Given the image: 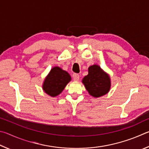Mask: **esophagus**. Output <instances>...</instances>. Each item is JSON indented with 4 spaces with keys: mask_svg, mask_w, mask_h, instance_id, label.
<instances>
[{
    "mask_svg": "<svg viewBox=\"0 0 149 149\" xmlns=\"http://www.w3.org/2000/svg\"><path fill=\"white\" fill-rule=\"evenodd\" d=\"M72 77H73V80H74V81H78V80H79V78H80V76L79 74H73L72 75Z\"/></svg>",
    "mask_w": 149,
    "mask_h": 149,
    "instance_id": "esophagus-1",
    "label": "esophagus"
}]
</instances>
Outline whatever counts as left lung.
<instances>
[{
  "mask_svg": "<svg viewBox=\"0 0 149 149\" xmlns=\"http://www.w3.org/2000/svg\"><path fill=\"white\" fill-rule=\"evenodd\" d=\"M82 82L89 94L95 98L107 94L111 87L109 74L95 64L88 67V74L83 78Z\"/></svg>",
  "mask_w": 149,
  "mask_h": 149,
  "instance_id": "8db88e82",
  "label": "left lung"
}]
</instances>
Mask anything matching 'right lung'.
I'll list each match as a JSON object with an SVG mask.
<instances>
[{"instance_id": "add662e5", "label": "right lung", "mask_w": 149, "mask_h": 149, "mask_svg": "<svg viewBox=\"0 0 149 149\" xmlns=\"http://www.w3.org/2000/svg\"><path fill=\"white\" fill-rule=\"evenodd\" d=\"M71 80V77L66 70L59 67H54L44 79L42 90L51 97H56L61 93Z\"/></svg>"}]
</instances>
